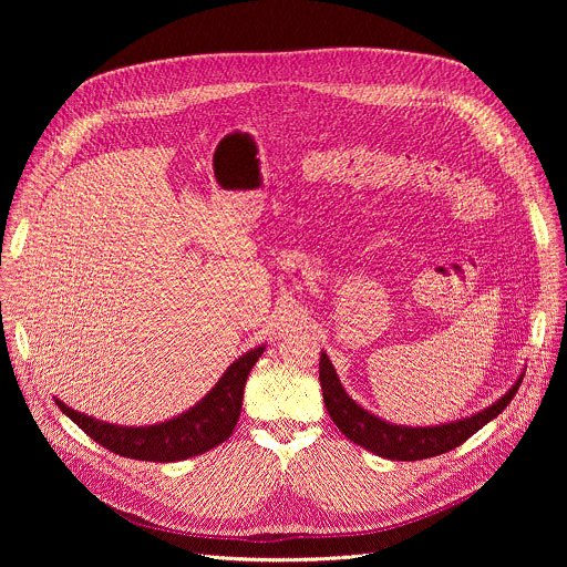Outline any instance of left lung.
<instances>
[{
  "mask_svg": "<svg viewBox=\"0 0 567 567\" xmlns=\"http://www.w3.org/2000/svg\"><path fill=\"white\" fill-rule=\"evenodd\" d=\"M318 379L322 388V399H326V409L339 431L352 440L354 444L372 451L374 455L399 460V462H413L424 457L442 455L460 444H464L473 433H477L484 424H489L494 417H498L507 403L518 392L520 379L509 388L505 396H501L494 406L484 409L477 415L442 424V426H396L390 422L379 420L377 415L361 409L354 399L343 390L337 370L326 352H320V365H318Z\"/></svg>",
  "mask_w": 567,
  "mask_h": 567,
  "instance_id": "obj_1",
  "label": "left lung"
}]
</instances>
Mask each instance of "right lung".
Wrapping results in <instances>:
<instances>
[{
	"mask_svg": "<svg viewBox=\"0 0 567 567\" xmlns=\"http://www.w3.org/2000/svg\"><path fill=\"white\" fill-rule=\"evenodd\" d=\"M262 352L265 346L239 357L197 406L154 426H114L71 411L60 399L55 403L75 426L116 455L145 462H179L206 453L230 437L239 420L245 383Z\"/></svg>",
	"mask_w": 567,
	"mask_h": 567,
	"instance_id": "obj_1",
	"label": "right lung"
}]
</instances>
